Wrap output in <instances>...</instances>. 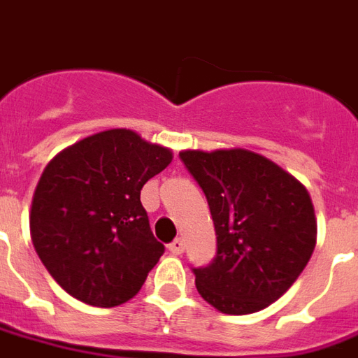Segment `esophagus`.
Masks as SVG:
<instances>
[{
	"instance_id": "esophagus-1",
	"label": "esophagus",
	"mask_w": 358,
	"mask_h": 358,
	"mask_svg": "<svg viewBox=\"0 0 358 358\" xmlns=\"http://www.w3.org/2000/svg\"><path fill=\"white\" fill-rule=\"evenodd\" d=\"M184 240L182 238H174L171 244H169V252L173 253V255H180V253H184Z\"/></svg>"
}]
</instances>
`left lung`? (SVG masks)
Here are the masks:
<instances>
[{
  "mask_svg": "<svg viewBox=\"0 0 358 358\" xmlns=\"http://www.w3.org/2000/svg\"><path fill=\"white\" fill-rule=\"evenodd\" d=\"M180 159L203 189L217 252L193 266L199 294L229 315L276 302L315 248V214L304 185L276 163L248 150H185Z\"/></svg>",
  "mask_w": 358,
  "mask_h": 358,
  "instance_id": "obj_1",
  "label": "left lung"
}]
</instances>
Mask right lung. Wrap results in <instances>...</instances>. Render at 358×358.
<instances>
[{"mask_svg":"<svg viewBox=\"0 0 358 358\" xmlns=\"http://www.w3.org/2000/svg\"><path fill=\"white\" fill-rule=\"evenodd\" d=\"M173 161L129 129L82 138L46 165L31 204L35 252L64 291L90 306L133 299L165 252L141 189Z\"/></svg>","mask_w":358,"mask_h":358,"instance_id":"add662e5","label":"right lung"}]
</instances>
